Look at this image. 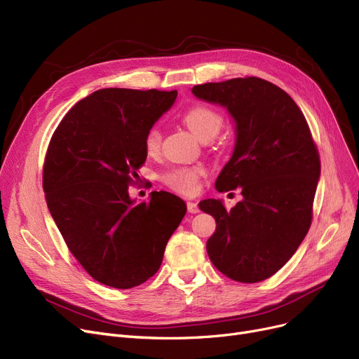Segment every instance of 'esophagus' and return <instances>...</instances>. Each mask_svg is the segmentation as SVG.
<instances>
[{"mask_svg":"<svg viewBox=\"0 0 359 359\" xmlns=\"http://www.w3.org/2000/svg\"><path fill=\"white\" fill-rule=\"evenodd\" d=\"M187 210H189V213H193V215L200 212L197 203H194V201H187Z\"/></svg>","mask_w":359,"mask_h":359,"instance_id":"obj_1","label":"esophagus"}]
</instances>
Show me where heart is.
Returning <instances> with one entry per match:
<instances>
[{"instance_id":"1","label":"heart","mask_w":359,"mask_h":359,"mask_svg":"<svg viewBox=\"0 0 359 359\" xmlns=\"http://www.w3.org/2000/svg\"><path fill=\"white\" fill-rule=\"evenodd\" d=\"M182 121L185 127L200 142H210L212 139H215L222 126H224V118H222L219 112L203 105H197L190 108L189 111H185ZM159 146L161 131L158 127H151L144 137V147L149 153H155ZM201 174L203 170L200 168H177L163 177V182L175 191L193 194L197 190Z\"/></svg>"}]
</instances>
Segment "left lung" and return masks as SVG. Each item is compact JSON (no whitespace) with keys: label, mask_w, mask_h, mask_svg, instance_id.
<instances>
[{"label":"left lung","mask_w":359,"mask_h":359,"mask_svg":"<svg viewBox=\"0 0 359 359\" xmlns=\"http://www.w3.org/2000/svg\"><path fill=\"white\" fill-rule=\"evenodd\" d=\"M191 92L232 118L233 151L215 187L243 194L229 212L222 200L198 203L216 220L208 254L232 280H264L292 257L311 225L320 158L309 124L291 96L259 77L198 84Z\"/></svg>","instance_id":"left-lung-1"}]
</instances>
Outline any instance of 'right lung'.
<instances>
[{"mask_svg": "<svg viewBox=\"0 0 359 359\" xmlns=\"http://www.w3.org/2000/svg\"><path fill=\"white\" fill-rule=\"evenodd\" d=\"M177 90L100 89L67 112L50 139L43 191L67 247L89 275L130 289L159 270L184 200L153 191L137 203L128 185L144 163V137Z\"/></svg>", "mask_w": 359, "mask_h": 359, "instance_id": "add662e5", "label": "right lung"}]
</instances>
